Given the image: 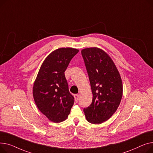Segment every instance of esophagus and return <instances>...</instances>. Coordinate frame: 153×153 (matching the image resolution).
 <instances>
[{"label":"esophagus","instance_id":"obj_1","mask_svg":"<svg viewBox=\"0 0 153 153\" xmlns=\"http://www.w3.org/2000/svg\"><path fill=\"white\" fill-rule=\"evenodd\" d=\"M74 97H75V101L76 102H77L78 101V98H79V95L78 94H75L74 95Z\"/></svg>","mask_w":153,"mask_h":153}]
</instances>
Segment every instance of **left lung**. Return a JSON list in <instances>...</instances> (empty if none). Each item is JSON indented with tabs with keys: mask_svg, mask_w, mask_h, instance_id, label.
I'll use <instances>...</instances> for the list:
<instances>
[{
	"mask_svg": "<svg viewBox=\"0 0 153 153\" xmlns=\"http://www.w3.org/2000/svg\"><path fill=\"white\" fill-rule=\"evenodd\" d=\"M82 55L93 93L91 105L83 111L89 122L101 123L111 117L120 103L122 79L114 62L104 51L86 48L82 51Z\"/></svg>",
	"mask_w": 153,
	"mask_h": 153,
	"instance_id": "1",
	"label": "left lung"
}]
</instances>
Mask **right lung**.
<instances>
[{
  "mask_svg": "<svg viewBox=\"0 0 153 153\" xmlns=\"http://www.w3.org/2000/svg\"><path fill=\"white\" fill-rule=\"evenodd\" d=\"M78 51L70 48L53 51L44 60L34 82L33 94L35 103L53 122L64 121L74 104L65 71Z\"/></svg>",
  "mask_w": 153,
  "mask_h": 153,
  "instance_id": "add662e5",
  "label": "right lung"
}]
</instances>
